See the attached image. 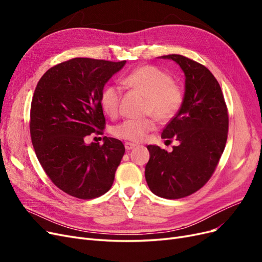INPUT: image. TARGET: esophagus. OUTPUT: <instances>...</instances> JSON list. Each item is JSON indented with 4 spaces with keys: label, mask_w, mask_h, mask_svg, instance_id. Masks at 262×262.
<instances>
[{
    "label": "esophagus",
    "mask_w": 262,
    "mask_h": 262,
    "mask_svg": "<svg viewBox=\"0 0 262 262\" xmlns=\"http://www.w3.org/2000/svg\"><path fill=\"white\" fill-rule=\"evenodd\" d=\"M136 146L137 145L134 143H131V142H125V143H124V147H125V149H128V150L132 149L133 147H136Z\"/></svg>",
    "instance_id": "obj_1"
}]
</instances>
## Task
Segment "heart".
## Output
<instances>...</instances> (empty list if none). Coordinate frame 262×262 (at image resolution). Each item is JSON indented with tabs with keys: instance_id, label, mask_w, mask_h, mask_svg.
<instances>
[{
	"instance_id": "b5f03b06",
	"label": "heart",
	"mask_w": 262,
	"mask_h": 262,
	"mask_svg": "<svg viewBox=\"0 0 262 262\" xmlns=\"http://www.w3.org/2000/svg\"><path fill=\"white\" fill-rule=\"evenodd\" d=\"M123 84L146 97L145 114L158 122L166 123L177 115L184 102V92L171 76L154 66H143L123 77ZM121 91L115 85L106 86L100 96L104 112L112 118L120 110ZM155 128L154 119H128L114 126L113 134L121 140L140 142Z\"/></svg>"
}]
</instances>
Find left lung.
<instances>
[{
	"mask_svg": "<svg viewBox=\"0 0 262 262\" xmlns=\"http://www.w3.org/2000/svg\"><path fill=\"white\" fill-rule=\"evenodd\" d=\"M185 73L184 102L165 126L162 139L178 141L167 152L147 145L145 179L154 194L180 199L198 191L211 178L227 140L228 114L216 78L204 66L180 54L163 55Z\"/></svg>",
	"mask_w": 262,
	"mask_h": 262,
	"instance_id": "left-lung-1",
	"label": "left lung"
}]
</instances>
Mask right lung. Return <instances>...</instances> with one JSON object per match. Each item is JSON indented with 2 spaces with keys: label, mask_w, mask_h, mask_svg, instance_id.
I'll list each match as a JSON object with an SVG mask.
<instances>
[{
  "label": "right lung",
  "mask_w": 262,
  "mask_h": 262,
  "mask_svg": "<svg viewBox=\"0 0 262 262\" xmlns=\"http://www.w3.org/2000/svg\"><path fill=\"white\" fill-rule=\"evenodd\" d=\"M126 61L74 58L49 69L39 80L30 107V136L39 163L53 184L78 199H94L112 188L125 148L102 138L100 104L105 84Z\"/></svg>",
  "instance_id": "1"
}]
</instances>
